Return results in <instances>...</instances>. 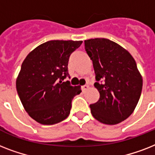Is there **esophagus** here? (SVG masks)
Returning <instances> with one entry per match:
<instances>
[{"label": "esophagus", "mask_w": 155, "mask_h": 155, "mask_svg": "<svg viewBox=\"0 0 155 155\" xmlns=\"http://www.w3.org/2000/svg\"><path fill=\"white\" fill-rule=\"evenodd\" d=\"M88 88H89V86H88V85H87V84L84 85V86H82V87H81V89H82V91L84 92H86V91H87V90L88 89Z\"/></svg>", "instance_id": "obj_1"}]
</instances>
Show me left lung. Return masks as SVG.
Masks as SVG:
<instances>
[{
	"label": "left lung",
	"instance_id": "1",
	"mask_svg": "<svg viewBox=\"0 0 155 155\" xmlns=\"http://www.w3.org/2000/svg\"><path fill=\"white\" fill-rule=\"evenodd\" d=\"M92 59L100 98L90 104L95 119L117 125L127 119L137 106L142 89V77L134 58L127 50L107 38L84 41ZM102 82H100L99 80Z\"/></svg>",
	"mask_w": 155,
	"mask_h": 155
}]
</instances>
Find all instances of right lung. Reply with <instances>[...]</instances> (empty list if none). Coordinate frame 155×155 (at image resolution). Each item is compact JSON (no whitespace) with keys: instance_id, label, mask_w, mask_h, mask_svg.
Returning <instances> with one entry per match:
<instances>
[{"instance_id":"1","label":"right lung","mask_w":155,"mask_h":155,"mask_svg":"<svg viewBox=\"0 0 155 155\" xmlns=\"http://www.w3.org/2000/svg\"><path fill=\"white\" fill-rule=\"evenodd\" d=\"M82 41L51 40L33 50L23 61L16 80L18 94L27 113L42 125H54L70 114L80 86L63 80L68 75L71 54Z\"/></svg>"}]
</instances>
